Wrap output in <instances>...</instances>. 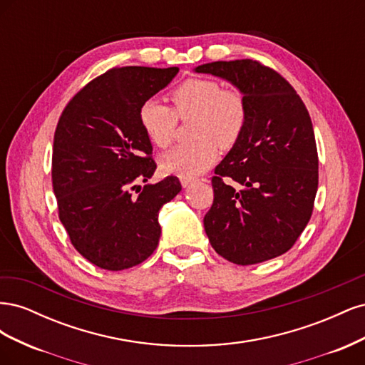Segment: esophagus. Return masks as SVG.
Returning <instances> with one entry per match:
<instances>
[{"instance_id":"obj_1","label":"esophagus","mask_w":365,"mask_h":365,"mask_svg":"<svg viewBox=\"0 0 365 365\" xmlns=\"http://www.w3.org/2000/svg\"><path fill=\"white\" fill-rule=\"evenodd\" d=\"M193 182H195V180H192V178H181V185L184 187V189L193 185Z\"/></svg>"}]
</instances>
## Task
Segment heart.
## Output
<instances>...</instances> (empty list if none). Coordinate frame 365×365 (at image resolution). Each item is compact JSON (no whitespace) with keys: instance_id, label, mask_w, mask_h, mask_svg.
Returning <instances> with one entry per match:
<instances>
[{"instance_id":"1","label":"heart","mask_w":365,"mask_h":365,"mask_svg":"<svg viewBox=\"0 0 365 365\" xmlns=\"http://www.w3.org/2000/svg\"><path fill=\"white\" fill-rule=\"evenodd\" d=\"M170 98L175 111L155 98L143 102L138 111L140 125L153 145L165 148L175 137L178 123L175 115L184 120L195 117L196 141L172 148L160 161L164 173L195 178L215 163L217 146L228 149L239 140L247 123V105L240 93L222 90L212 79L185 81L175 88Z\"/></svg>"}]
</instances>
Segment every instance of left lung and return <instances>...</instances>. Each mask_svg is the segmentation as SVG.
<instances>
[{
  "instance_id": "left-lung-1",
  "label": "left lung",
  "mask_w": 365,
  "mask_h": 365,
  "mask_svg": "<svg viewBox=\"0 0 365 365\" xmlns=\"http://www.w3.org/2000/svg\"><path fill=\"white\" fill-rule=\"evenodd\" d=\"M220 77L247 105L244 132L213 176L215 200L204 217L210 244L236 264L282 256L303 233L318 189V155L311 117L294 88L251 59L200 65ZM245 187L236 191L229 182Z\"/></svg>"
}]
</instances>
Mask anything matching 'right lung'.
<instances>
[{"mask_svg": "<svg viewBox=\"0 0 365 365\" xmlns=\"http://www.w3.org/2000/svg\"><path fill=\"white\" fill-rule=\"evenodd\" d=\"M178 67H123L77 93L59 118L53 190L71 244L96 267L121 271L145 262L161 236L160 208L181 192L176 176L157 184V164L138 111L168 86ZM138 186L137 197L131 190Z\"/></svg>", "mask_w": 365, "mask_h": 365, "instance_id": "1", "label": "right lung"}]
</instances>
